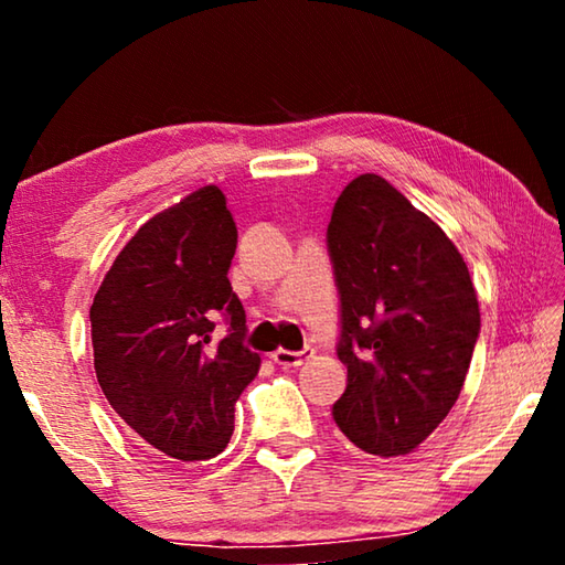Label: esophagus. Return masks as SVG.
I'll list each match as a JSON object with an SVG mask.
<instances>
[{
	"label": "esophagus",
	"mask_w": 565,
	"mask_h": 565,
	"mask_svg": "<svg viewBox=\"0 0 565 565\" xmlns=\"http://www.w3.org/2000/svg\"><path fill=\"white\" fill-rule=\"evenodd\" d=\"M313 356V349H301V351H286V349H276L271 353V359L279 363L284 369H291V366H301L303 361H309Z\"/></svg>",
	"instance_id": "34e87169"
}]
</instances>
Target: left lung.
<instances>
[{
  "mask_svg": "<svg viewBox=\"0 0 565 565\" xmlns=\"http://www.w3.org/2000/svg\"><path fill=\"white\" fill-rule=\"evenodd\" d=\"M347 391L337 426L371 456L411 454L461 394L481 331L463 256L379 174L341 191L327 228Z\"/></svg>",
  "mask_w": 565,
  "mask_h": 565,
  "instance_id": "obj_1",
  "label": "left lung"
}]
</instances>
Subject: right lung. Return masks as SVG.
Masks as SVG:
<instances>
[{
  "instance_id": "right-lung-1",
  "label": "right lung",
  "mask_w": 565,
  "mask_h": 565,
  "mask_svg": "<svg viewBox=\"0 0 565 565\" xmlns=\"http://www.w3.org/2000/svg\"><path fill=\"white\" fill-rule=\"evenodd\" d=\"M236 224L218 186H202L129 238L94 296V371L141 444L209 461L234 434V406L259 374L246 313L228 281ZM230 333L211 343L215 311Z\"/></svg>"
}]
</instances>
